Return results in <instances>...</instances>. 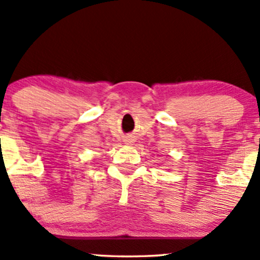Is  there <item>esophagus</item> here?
<instances>
[{"label": "esophagus", "mask_w": 260, "mask_h": 260, "mask_svg": "<svg viewBox=\"0 0 260 260\" xmlns=\"http://www.w3.org/2000/svg\"><path fill=\"white\" fill-rule=\"evenodd\" d=\"M126 141H127V142H131V141H129V140H126Z\"/></svg>", "instance_id": "obj_1"}]
</instances>
